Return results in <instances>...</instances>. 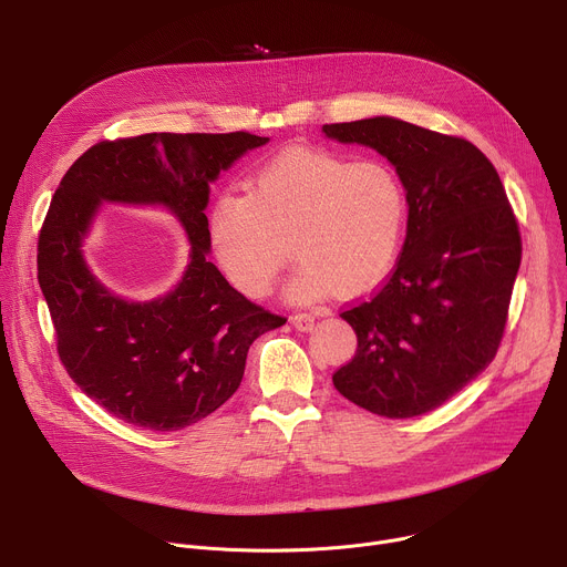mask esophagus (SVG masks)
<instances>
[{"label": "esophagus", "instance_id": "34e87169", "mask_svg": "<svg viewBox=\"0 0 567 567\" xmlns=\"http://www.w3.org/2000/svg\"><path fill=\"white\" fill-rule=\"evenodd\" d=\"M313 322H316L313 313H293L291 316V326L300 332H309L313 328Z\"/></svg>", "mask_w": 567, "mask_h": 567}]
</instances>
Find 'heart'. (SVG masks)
I'll use <instances>...</instances> for the list:
<instances>
[{
	"label": "heart",
	"instance_id": "b5f03b06",
	"mask_svg": "<svg viewBox=\"0 0 567 567\" xmlns=\"http://www.w3.org/2000/svg\"><path fill=\"white\" fill-rule=\"evenodd\" d=\"M406 215L403 184L379 161L287 150L249 179L247 197H217L206 228L215 262L251 298L271 291L291 245L300 265L287 293L309 302L332 287L374 285L399 251Z\"/></svg>",
	"mask_w": 567,
	"mask_h": 567
}]
</instances>
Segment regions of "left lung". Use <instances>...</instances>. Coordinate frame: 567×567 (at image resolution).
<instances>
[{
  "instance_id": "1",
  "label": "left lung",
  "mask_w": 567,
  "mask_h": 567,
  "mask_svg": "<svg viewBox=\"0 0 567 567\" xmlns=\"http://www.w3.org/2000/svg\"><path fill=\"white\" fill-rule=\"evenodd\" d=\"M377 150L406 190V241L390 280L341 313L354 359L334 388L390 420L435 411L498 352L520 267V233L503 182L473 143L392 116L322 125Z\"/></svg>"
}]
</instances>
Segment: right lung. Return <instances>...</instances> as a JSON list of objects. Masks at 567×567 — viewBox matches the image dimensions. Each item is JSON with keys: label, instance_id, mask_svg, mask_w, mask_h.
Segmentation results:
<instances>
[{"label": "right lung", "instance_id": "right-lung-1", "mask_svg": "<svg viewBox=\"0 0 567 567\" xmlns=\"http://www.w3.org/2000/svg\"><path fill=\"white\" fill-rule=\"evenodd\" d=\"M269 136L152 132L90 147L62 177L38 241V280L69 377L110 415L182 431L239 388L251 343L285 318L235 291L210 262V184ZM103 203L166 207L192 251L178 285L150 301L110 290L84 241Z\"/></svg>", "mask_w": 567, "mask_h": 567}]
</instances>
